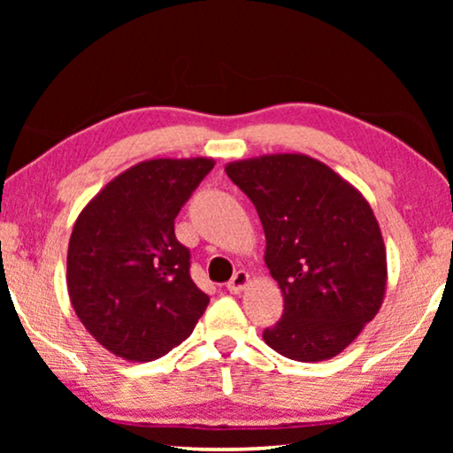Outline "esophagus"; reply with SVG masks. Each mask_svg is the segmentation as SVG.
<instances>
[{
    "instance_id": "obj_1",
    "label": "esophagus",
    "mask_w": 453,
    "mask_h": 453,
    "mask_svg": "<svg viewBox=\"0 0 453 453\" xmlns=\"http://www.w3.org/2000/svg\"><path fill=\"white\" fill-rule=\"evenodd\" d=\"M247 287H250V274H247L245 270L234 272V276L226 284V288L231 290V293H234V295L241 293V290H245Z\"/></svg>"
}]
</instances>
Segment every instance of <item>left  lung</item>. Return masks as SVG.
Wrapping results in <instances>:
<instances>
[{
    "instance_id": "left-lung-1",
    "label": "left lung",
    "mask_w": 453,
    "mask_h": 453,
    "mask_svg": "<svg viewBox=\"0 0 453 453\" xmlns=\"http://www.w3.org/2000/svg\"><path fill=\"white\" fill-rule=\"evenodd\" d=\"M225 171L257 210L264 262L284 296L265 344L303 363L340 355L386 295V243L369 202L307 154H264Z\"/></svg>"
}]
</instances>
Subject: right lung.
Here are the masks:
<instances>
[{
  "label": "right lung",
  "instance_id": "obj_1",
  "mask_svg": "<svg viewBox=\"0 0 453 453\" xmlns=\"http://www.w3.org/2000/svg\"><path fill=\"white\" fill-rule=\"evenodd\" d=\"M214 158L129 166L82 208L67 245V293L90 336L115 357L148 363L194 332L210 296L189 276L175 219Z\"/></svg>",
  "mask_w": 453,
  "mask_h": 453
}]
</instances>
